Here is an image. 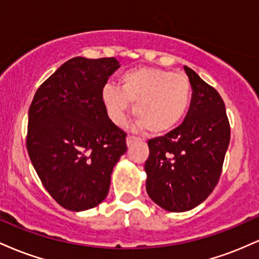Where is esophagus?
I'll list each match as a JSON object with an SVG mask.
<instances>
[{"instance_id":"34e87169","label":"esophagus","mask_w":259,"mask_h":259,"mask_svg":"<svg viewBox=\"0 0 259 259\" xmlns=\"http://www.w3.org/2000/svg\"><path fill=\"white\" fill-rule=\"evenodd\" d=\"M136 141H139L138 138H135V136H132V135H127V138H126L127 146H130V145L134 144V142H136Z\"/></svg>"}]
</instances>
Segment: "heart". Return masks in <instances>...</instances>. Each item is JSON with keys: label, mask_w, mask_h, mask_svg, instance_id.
<instances>
[{"label": "heart", "mask_w": 259, "mask_h": 259, "mask_svg": "<svg viewBox=\"0 0 259 259\" xmlns=\"http://www.w3.org/2000/svg\"><path fill=\"white\" fill-rule=\"evenodd\" d=\"M101 101L115 125L125 123L132 103L140 129L162 135L186 117L192 101V85L185 74L153 67H140L120 76L119 86L107 84Z\"/></svg>", "instance_id": "obj_1"}]
</instances>
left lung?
Returning <instances> with one entry per match:
<instances>
[{
	"label": "left lung",
	"mask_w": 259,
	"mask_h": 259,
	"mask_svg": "<svg viewBox=\"0 0 259 259\" xmlns=\"http://www.w3.org/2000/svg\"><path fill=\"white\" fill-rule=\"evenodd\" d=\"M191 107L179 126L148 141L146 190L154 203L169 212H186L214 190L230 142L224 101L191 68Z\"/></svg>",
	"instance_id": "1"
}]
</instances>
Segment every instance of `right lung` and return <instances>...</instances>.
Masks as SVG:
<instances>
[{"label": "right lung", "instance_id": "right-lung-1", "mask_svg": "<svg viewBox=\"0 0 259 259\" xmlns=\"http://www.w3.org/2000/svg\"><path fill=\"white\" fill-rule=\"evenodd\" d=\"M119 67L114 57L69 59L41 84L29 108V157L47 192L68 210L99 206L126 152V134L101 101Z\"/></svg>", "mask_w": 259, "mask_h": 259}]
</instances>
